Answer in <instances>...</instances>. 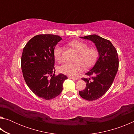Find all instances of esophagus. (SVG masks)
I'll use <instances>...</instances> for the list:
<instances>
[{"instance_id":"esophagus-1","label":"esophagus","mask_w":134,"mask_h":134,"mask_svg":"<svg viewBox=\"0 0 134 134\" xmlns=\"http://www.w3.org/2000/svg\"><path fill=\"white\" fill-rule=\"evenodd\" d=\"M68 78L70 79H72V80H77L76 78L72 77H68Z\"/></svg>"}]
</instances>
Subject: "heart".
<instances>
[{
	"instance_id": "1",
	"label": "heart",
	"mask_w": 134,
	"mask_h": 134,
	"mask_svg": "<svg viewBox=\"0 0 134 134\" xmlns=\"http://www.w3.org/2000/svg\"><path fill=\"white\" fill-rule=\"evenodd\" d=\"M69 45L78 53L76 63H65L59 67L58 71L61 73L74 77L81 71L82 66L84 69H87L94 64L98 58L99 52L95 48H89L87 44L80 41H72L69 42ZM62 54V46L60 44L57 45L54 48L53 55L58 63L63 62Z\"/></svg>"
}]
</instances>
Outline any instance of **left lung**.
I'll list each match as a JSON object with an SVG mask.
<instances>
[{
    "instance_id": "left-lung-1",
    "label": "left lung",
    "mask_w": 134,
    "mask_h": 134,
    "mask_svg": "<svg viewBox=\"0 0 134 134\" xmlns=\"http://www.w3.org/2000/svg\"><path fill=\"white\" fill-rule=\"evenodd\" d=\"M80 38L92 41L99 52L93 67L85 74L90 77L81 79L86 83V88L79 91L82 98L95 100L105 94L112 85L118 70V55L110 41L95 34Z\"/></svg>"
}]
</instances>
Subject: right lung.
Listing matches in <instances>:
<instances>
[{
	"mask_svg": "<svg viewBox=\"0 0 134 134\" xmlns=\"http://www.w3.org/2000/svg\"><path fill=\"white\" fill-rule=\"evenodd\" d=\"M62 38L52 34L38 35L27 42L21 57L24 78L32 92L45 100L55 98L63 90L67 77L55 75L54 47Z\"/></svg>",
	"mask_w": 134,
	"mask_h": 134,
	"instance_id": "add662e5",
	"label": "right lung"
}]
</instances>
